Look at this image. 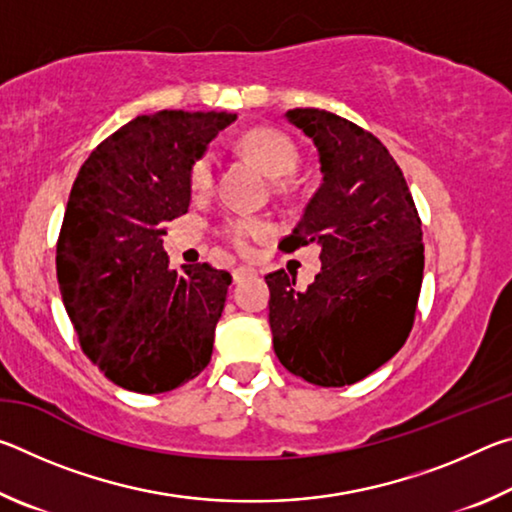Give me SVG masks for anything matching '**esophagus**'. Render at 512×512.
I'll list each match as a JSON object with an SVG mask.
<instances>
[{
    "mask_svg": "<svg viewBox=\"0 0 512 512\" xmlns=\"http://www.w3.org/2000/svg\"><path fill=\"white\" fill-rule=\"evenodd\" d=\"M255 273H257L255 268H250V266H237L235 271H232V277H235V282H241V280H246V277L255 275Z\"/></svg>",
    "mask_w": 512,
    "mask_h": 512,
    "instance_id": "esophagus-1",
    "label": "esophagus"
}]
</instances>
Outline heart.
I'll list each match as a JSON object with an SVG mask.
<instances>
[{"instance_id": "b5f03b06", "label": "heart", "mask_w": 512, "mask_h": 512, "mask_svg": "<svg viewBox=\"0 0 512 512\" xmlns=\"http://www.w3.org/2000/svg\"><path fill=\"white\" fill-rule=\"evenodd\" d=\"M241 151H244L250 160L259 164L266 176L271 178H284L291 176L298 167V149L287 135L273 128H253L239 140ZM214 153L205 151L198 155L189 169V185L194 192H207L214 183ZM271 228L268 223L257 219V216H228L221 221V235L230 241L232 246L239 250H246L250 241L266 237Z\"/></svg>"}]
</instances>
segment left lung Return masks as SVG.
Here are the masks:
<instances>
[{
  "label": "left lung",
  "mask_w": 512,
  "mask_h": 512,
  "mask_svg": "<svg viewBox=\"0 0 512 512\" xmlns=\"http://www.w3.org/2000/svg\"><path fill=\"white\" fill-rule=\"evenodd\" d=\"M284 117L316 144L323 173L284 250L318 244L320 273L307 289L284 268L266 275L273 348L309 384H354L384 366L411 332L422 223L402 169L375 135L318 108Z\"/></svg>",
  "instance_id": "1"
}]
</instances>
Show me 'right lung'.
I'll return each instance as SVG.
<instances>
[{
    "label": "right lung",
    "instance_id": "add662e5",
    "mask_svg": "<svg viewBox=\"0 0 512 512\" xmlns=\"http://www.w3.org/2000/svg\"><path fill=\"white\" fill-rule=\"evenodd\" d=\"M232 112L160 110L106 137L69 192L56 275L88 359L112 384L158 395L212 359L232 275L210 264L171 271L164 225L192 201L189 169Z\"/></svg>",
    "mask_w": 512,
    "mask_h": 512
}]
</instances>
